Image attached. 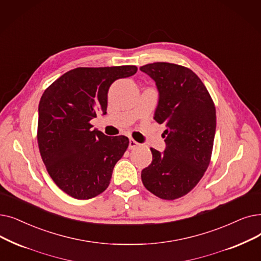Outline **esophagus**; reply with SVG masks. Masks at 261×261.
Returning a JSON list of instances; mask_svg holds the SVG:
<instances>
[{
  "instance_id": "obj_1",
  "label": "esophagus",
  "mask_w": 261,
  "mask_h": 261,
  "mask_svg": "<svg viewBox=\"0 0 261 261\" xmlns=\"http://www.w3.org/2000/svg\"><path fill=\"white\" fill-rule=\"evenodd\" d=\"M140 144L138 143V142H135L133 139H130V141H129V148L130 149H133V148H135V147H138Z\"/></svg>"
}]
</instances>
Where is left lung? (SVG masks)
I'll use <instances>...</instances> for the list:
<instances>
[{
	"mask_svg": "<svg viewBox=\"0 0 261 261\" xmlns=\"http://www.w3.org/2000/svg\"><path fill=\"white\" fill-rule=\"evenodd\" d=\"M155 82L154 120L165 123L163 152L150 148L151 164L142 171L145 188L162 199L188 194L209 166L217 127L215 107L206 86L191 69L171 63L142 66Z\"/></svg>",
	"mask_w": 261,
	"mask_h": 261,
	"instance_id": "1",
	"label": "left lung"
}]
</instances>
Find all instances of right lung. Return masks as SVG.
Instances as JSON below:
<instances>
[{
    "label": "right lung",
    "mask_w": 261,
    "mask_h": 261,
    "mask_svg": "<svg viewBox=\"0 0 261 261\" xmlns=\"http://www.w3.org/2000/svg\"><path fill=\"white\" fill-rule=\"evenodd\" d=\"M137 66L79 67L64 73L42 94L37 141L55 185L76 199L93 198L109 187L113 168L129 146L123 135L108 137L92 129L98 113L107 114L108 92Z\"/></svg>",
    "instance_id": "1"
}]
</instances>
